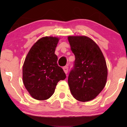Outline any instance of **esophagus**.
Instances as JSON below:
<instances>
[{"mask_svg": "<svg viewBox=\"0 0 127 127\" xmlns=\"http://www.w3.org/2000/svg\"><path fill=\"white\" fill-rule=\"evenodd\" d=\"M63 69H64V72H65L66 74H67V72H68V67H67V66H64L63 67Z\"/></svg>", "mask_w": 127, "mask_h": 127, "instance_id": "1", "label": "esophagus"}]
</instances>
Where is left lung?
<instances>
[{"label": "left lung", "mask_w": 127, "mask_h": 127, "mask_svg": "<svg viewBox=\"0 0 127 127\" xmlns=\"http://www.w3.org/2000/svg\"><path fill=\"white\" fill-rule=\"evenodd\" d=\"M75 55L73 68L68 76L72 95L81 102L93 100L105 87L107 69L105 57L94 41L84 36H68Z\"/></svg>", "instance_id": "obj_1"}]
</instances>
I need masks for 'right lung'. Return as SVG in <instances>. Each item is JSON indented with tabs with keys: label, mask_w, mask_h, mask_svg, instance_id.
Returning a JSON list of instances; mask_svg holds the SVG:
<instances>
[{
	"label": "right lung",
	"mask_w": 127,
	"mask_h": 127,
	"mask_svg": "<svg viewBox=\"0 0 127 127\" xmlns=\"http://www.w3.org/2000/svg\"><path fill=\"white\" fill-rule=\"evenodd\" d=\"M59 38L41 37L36 41L26 57L22 67V79L26 89L32 98L46 100L54 93L59 81L66 74L57 64L55 50Z\"/></svg>",
	"instance_id": "right-lung-1"
}]
</instances>
